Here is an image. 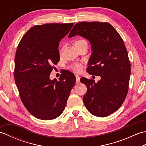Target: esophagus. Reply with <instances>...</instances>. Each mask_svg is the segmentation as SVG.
Masks as SVG:
<instances>
[{"label":"esophagus","instance_id":"1","mask_svg":"<svg viewBox=\"0 0 146 146\" xmlns=\"http://www.w3.org/2000/svg\"><path fill=\"white\" fill-rule=\"evenodd\" d=\"M75 77H76V84H78V83L80 82V76H78V75H75Z\"/></svg>","mask_w":146,"mask_h":146}]
</instances>
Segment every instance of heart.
I'll use <instances>...</instances> for the list:
<instances>
[{
	"instance_id": "heart-1",
	"label": "heart",
	"mask_w": 146,
	"mask_h": 146,
	"mask_svg": "<svg viewBox=\"0 0 146 146\" xmlns=\"http://www.w3.org/2000/svg\"><path fill=\"white\" fill-rule=\"evenodd\" d=\"M83 41H85L84 40H79V41H76L75 43H79V42H83ZM71 69L73 71H75V72H76V73L80 72V71H81L83 69L82 64H80V63H73V64H71Z\"/></svg>"
}]
</instances>
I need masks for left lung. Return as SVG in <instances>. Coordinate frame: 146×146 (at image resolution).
Returning a JSON list of instances; mask_svg holds the SVG:
<instances>
[{"label": "left lung", "instance_id": "left-lung-1", "mask_svg": "<svg viewBox=\"0 0 146 146\" xmlns=\"http://www.w3.org/2000/svg\"><path fill=\"white\" fill-rule=\"evenodd\" d=\"M77 35L91 44L88 73L101 78L97 83L80 79L87 87L83 96L85 106L95 116L107 117L119 109L127 94L131 75L127 51L119 34L108 23H76L68 38Z\"/></svg>", "mask_w": 146, "mask_h": 146}]
</instances>
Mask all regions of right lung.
I'll return each mask as SVG.
<instances>
[{"label": "right lung", "mask_w": 146, "mask_h": 146, "mask_svg": "<svg viewBox=\"0 0 146 146\" xmlns=\"http://www.w3.org/2000/svg\"><path fill=\"white\" fill-rule=\"evenodd\" d=\"M73 23L45 24L31 27L22 38L15 56V84L24 106L41 120L63 113L76 78L70 71L59 81L49 79L52 65L60 61L58 46Z\"/></svg>", "instance_id": "1"}]
</instances>
